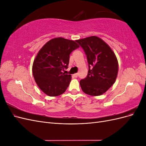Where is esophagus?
I'll return each instance as SVG.
<instances>
[{
	"instance_id": "esophagus-1",
	"label": "esophagus",
	"mask_w": 146,
	"mask_h": 146,
	"mask_svg": "<svg viewBox=\"0 0 146 146\" xmlns=\"http://www.w3.org/2000/svg\"><path fill=\"white\" fill-rule=\"evenodd\" d=\"M78 74L77 73V74H74V75H73V77H75V78H77V77H78Z\"/></svg>"
}]
</instances>
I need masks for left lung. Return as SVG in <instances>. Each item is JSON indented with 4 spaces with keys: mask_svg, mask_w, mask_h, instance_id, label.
<instances>
[{
    "mask_svg": "<svg viewBox=\"0 0 146 146\" xmlns=\"http://www.w3.org/2000/svg\"><path fill=\"white\" fill-rule=\"evenodd\" d=\"M86 55L89 70L80 85L85 94L98 96L107 91L115 82L118 61L115 54L101 38L92 36L76 40Z\"/></svg>",
    "mask_w": 146,
    "mask_h": 146,
    "instance_id": "1",
    "label": "left lung"
}]
</instances>
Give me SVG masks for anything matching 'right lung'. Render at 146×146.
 Returning a JSON list of instances; mask_svg holds the SVG:
<instances>
[{"mask_svg": "<svg viewBox=\"0 0 146 146\" xmlns=\"http://www.w3.org/2000/svg\"><path fill=\"white\" fill-rule=\"evenodd\" d=\"M78 47L76 41L58 37L50 39L39 50L32 72L37 85L47 96L55 97L66 91L72 77L63 71L68 68L70 53Z\"/></svg>", "mask_w": 146, "mask_h": 146, "instance_id": "1", "label": "right lung"}]
</instances>
